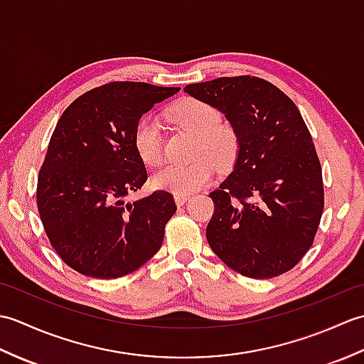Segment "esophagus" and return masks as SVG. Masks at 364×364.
Instances as JSON below:
<instances>
[{"mask_svg":"<svg viewBox=\"0 0 364 364\" xmlns=\"http://www.w3.org/2000/svg\"><path fill=\"white\" fill-rule=\"evenodd\" d=\"M188 200H189V197L188 196H175V203L178 205V206H183L184 203H186L188 202Z\"/></svg>","mask_w":364,"mask_h":364,"instance_id":"34e87169","label":"esophagus"}]
</instances>
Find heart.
<instances>
[{
    "label": "heart",
    "instance_id": "heart-1",
    "mask_svg": "<svg viewBox=\"0 0 364 364\" xmlns=\"http://www.w3.org/2000/svg\"><path fill=\"white\" fill-rule=\"evenodd\" d=\"M176 127L196 136L189 166H168L153 176L154 188L178 196H189L211 183L214 166L228 170L235 164L239 142L235 129L222 122V114L213 105L198 98H181L168 111ZM134 150L146 166L158 167L164 161L161 127L156 119L142 117L133 134Z\"/></svg>",
    "mask_w": 364,
    "mask_h": 364
}]
</instances>
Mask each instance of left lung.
<instances>
[{
  "label": "left lung",
  "mask_w": 364,
  "mask_h": 364,
  "mask_svg": "<svg viewBox=\"0 0 364 364\" xmlns=\"http://www.w3.org/2000/svg\"><path fill=\"white\" fill-rule=\"evenodd\" d=\"M184 92L218 107L239 142L233 172L210 194L215 210L208 244L244 277L288 272L310 250L323 211L321 162L297 106L249 75Z\"/></svg>",
  "instance_id": "8db88e82"
}]
</instances>
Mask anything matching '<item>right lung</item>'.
I'll return each instance as SVG.
<instances>
[{
    "mask_svg": "<svg viewBox=\"0 0 364 364\" xmlns=\"http://www.w3.org/2000/svg\"><path fill=\"white\" fill-rule=\"evenodd\" d=\"M180 87L115 81L78 97L60 115L38 172L37 208L53 249L94 278L134 272L161 249L176 211L172 194L127 203L146 181L134 150L136 123Z\"/></svg>",
    "mask_w": 364,
    "mask_h": 364,
    "instance_id": "obj_1",
    "label": "right lung"
}]
</instances>
